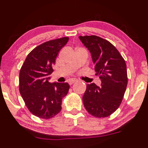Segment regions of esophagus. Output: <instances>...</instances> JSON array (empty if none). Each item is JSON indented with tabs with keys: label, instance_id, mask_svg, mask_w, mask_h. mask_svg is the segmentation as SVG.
<instances>
[{
	"label": "esophagus",
	"instance_id": "1",
	"mask_svg": "<svg viewBox=\"0 0 148 148\" xmlns=\"http://www.w3.org/2000/svg\"><path fill=\"white\" fill-rule=\"evenodd\" d=\"M75 82H76V80H74V79H71V80L69 81V84L70 85H72L73 84H74Z\"/></svg>",
	"mask_w": 148,
	"mask_h": 148
}]
</instances>
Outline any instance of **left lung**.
I'll return each instance as SVG.
<instances>
[{
  "label": "left lung",
  "instance_id": "8db88e82",
  "mask_svg": "<svg viewBox=\"0 0 148 148\" xmlns=\"http://www.w3.org/2000/svg\"><path fill=\"white\" fill-rule=\"evenodd\" d=\"M80 41L91 54L96 75L101 86L86 85L83 95L85 109L94 117L112 115L122 102L127 85L125 61L119 50L107 40L95 35L79 36Z\"/></svg>",
  "mask_w": 148,
  "mask_h": 148
}]
</instances>
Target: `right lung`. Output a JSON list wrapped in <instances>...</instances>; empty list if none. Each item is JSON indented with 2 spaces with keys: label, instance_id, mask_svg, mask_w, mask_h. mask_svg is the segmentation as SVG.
<instances>
[{
  "label": "right lung",
  "instance_id": "1",
  "mask_svg": "<svg viewBox=\"0 0 148 148\" xmlns=\"http://www.w3.org/2000/svg\"><path fill=\"white\" fill-rule=\"evenodd\" d=\"M69 37L50 40L36 46L27 55L19 73V91L33 115L49 119L60 112L62 98L70 86L67 82L50 83L48 75L60 50Z\"/></svg>",
  "mask_w": 148,
  "mask_h": 148
}]
</instances>
